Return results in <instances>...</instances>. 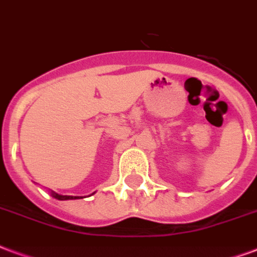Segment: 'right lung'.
<instances>
[{"mask_svg":"<svg viewBox=\"0 0 257 257\" xmlns=\"http://www.w3.org/2000/svg\"><path fill=\"white\" fill-rule=\"evenodd\" d=\"M51 195L54 197V198L59 199V201H67V199H79L82 197H72V195H60V194H56V193H51Z\"/></svg>","mask_w":257,"mask_h":257,"instance_id":"1","label":"right lung"}]
</instances>
